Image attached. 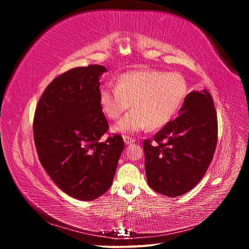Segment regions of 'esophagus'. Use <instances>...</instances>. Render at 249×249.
Segmentation results:
<instances>
[{"label":"esophagus","instance_id":"34e87169","mask_svg":"<svg viewBox=\"0 0 249 249\" xmlns=\"http://www.w3.org/2000/svg\"><path fill=\"white\" fill-rule=\"evenodd\" d=\"M124 140L125 144H131V143L135 142V139L130 137V136H124Z\"/></svg>","mask_w":249,"mask_h":249}]
</instances>
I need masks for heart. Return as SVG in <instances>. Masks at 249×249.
Instances as JSON below:
<instances>
[{
  "mask_svg": "<svg viewBox=\"0 0 249 249\" xmlns=\"http://www.w3.org/2000/svg\"><path fill=\"white\" fill-rule=\"evenodd\" d=\"M187 92V83L180 73L138 70L119 76L116 86L104 85L100 102L110 119L119 118L132 103L133 110L114 125V130L135 133L167 124L182 106Z\"/></svg>",
  "mask_w": 249,
  "mask_h": 249,
  "instance_id": "1",
  "label": "heart"
}]
</instances>
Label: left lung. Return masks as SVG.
I'll use <instances>...</instances> for the list:
<instances>
[{
  "mask_svg": "<svg viewBox=\"0 0 249 249\" xmlns=\"http://www.w3.org/2000/svg\"><path fill=\"white\" fill-rule=\"evenodd\" d=\"M217 138V113L212 96L206 90L187 94L179 115L152 140L143 141L149 187L169 197L189 192L213 160Z\"/></svg>",
  "mask_w": 249,
  "mask_h": 249,
  "instance_id": "left-lung-1",
  "label": "left lung"
}]
</instances>
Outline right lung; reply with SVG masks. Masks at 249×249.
I'll list each match as a JSON object with an SVG mask.
<instances>
[{"instance_id":"obj_1","label":"right lung","mask_w":249,"mask_h":249,"mask_svg":"<svg viewBox=\"0 0 249 249\" xmlns=\"http://www.w3.org/2000/svg\"><path fill=\"white\" fill-rule=\"evenodd\" d=\"M106 67L91 64L60 74L35 110L34 142L39 161L70 196L90 201L112 185L124 143L118 134L101 141L109 124L100 102Z\"/></svg>"}]
</instances>
